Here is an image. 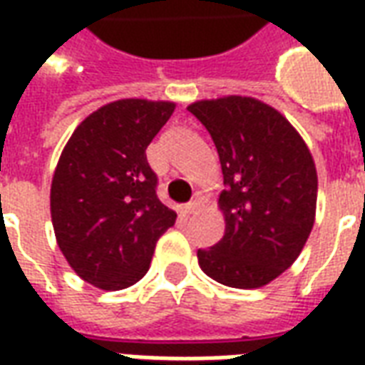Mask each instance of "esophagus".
Returning a JSON list of instances; mask_svg holds the SVG:
<instances>
[{
	"mask_svg": "<svg viewBox=\"0 0 365 365\" xmlns=\"http://www.w3.org/2000/svg\"><path fill=\"white\" fill-rule=\"evenodd\" d=\"M197 209H199V201H190V203H185V205L182 207V213L193 215V213H197Z\"/></svg>",
	"mask_w": 365,
	"mask_h": 365,
	"instance_id": "34e87169",
	"label": "esophagus"
}]
</instances>
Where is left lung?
<instances>
[{
  "instance_id": "1",
  "label": "left lung",
  "mask_w": 365,
  "mask_h": 365,
  "mask_svg": "<svg viewBox=\"0 0 365 365\" xmlns=\"http://www.w3.org/2000/svg\"><path fill=\"white\" fill-rule=\"evenodd\" d=\"M213 138L227 190L225 237L197 250L215 282L256 289L289 268L311 235L317 168L295 127L260 99L227 96L187 105Z\"/></svg>"
}]
</instances>
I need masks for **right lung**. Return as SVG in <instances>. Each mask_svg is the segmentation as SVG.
Returning a JSON list of instances; mask_svg holds the SVG:
<instances>
[{
	"mask_svg": "<svg viewBox=\"0 0 365 365\" xmlns=\"http://www.w3.org/2000/svg\"><path fill=\"white\" fill-rule=\"evenodd\" d=\"M174 109V101H111L76 127L60 154L51 185L56 242L70 268L99 289L143 279L158 238L175 222L146 160Z\"/></svg>",
	"mask_w": 365,
	"mask_h": 365,
	"instance_id": "obj_1",
	"label": "right lung"
}]
</instances>
